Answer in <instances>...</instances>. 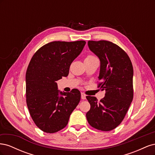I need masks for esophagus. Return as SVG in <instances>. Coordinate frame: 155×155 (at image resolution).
I'll use <instances>...</instances> for the list:
<instances>
[{
    "instance_id": "obj_1",
    "label": "esophagus",
    "mask_w": 155,
    "mask_h": 155,
    "mask_svg": "<svg viewBox=\"0 0 155 155\" xmlns=\"http://www.w3.org/2000/svg\"><path fill=\"white\" fill-rule=\"evenodd\" d=\"M81 99H82V100H85V99H86V95L85 94L81 92Z\"/></svg>"
}]
</instances>
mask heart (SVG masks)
Returning <instances> with one entry per match:
<instances>
[{"instance_id": "heart-1", "label": "heart", "mask_w": 155, "mask_h": 155, "mask_svg": "<svg viewBox=\"0 0 155 155\" xmlns=\"http://www.w3.org/2000/svg\"><path fill=\"white\" fill-rule=\"evenodd\" d=\"M96 58V57H94V56L92 55H87L86 58H85V60H91V59H95Z\"/></svg>"}]
</instances>
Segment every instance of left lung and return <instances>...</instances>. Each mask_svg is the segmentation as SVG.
Segmentation results:
<instances>
[{"label":"left lung","instance_id":"8db88e82","mask_svg":"<svg viewBox=\"0 0 155 155\" xmlns=\"http://www.w3.org/2000/svg\"><path fill=\"white\" fill-rule=\"evenodd\" d=\"M88 45L100 59L97 88L105 90V96L100 101L86 96L91 104L87 119L92 127L109 131L123 121L133 101V64L127 54L112 42L88 41Z\"/></svg>","mask_w":155,"mask_h":155}]
</instances>
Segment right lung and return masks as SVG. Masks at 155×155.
<instances>
[{
    "mask_svg": "<svg viewBox=\"0 0 155 155\" xmlns=\"http://www.w3.org/2000/svg\"><path fill=\"white\" fill-rule=\"evenodd\" d=\"M85 41H53L33 55L26 73V104L35 124L47 133L67 126L81 99V92H59L57 81L67 77L73 61L80 54Z\"/></svg>",
    "mask_w": 155,
    "mask_h": 155,
    "instance_id": "1",
    "label": "right lung"
}]
</instances>
